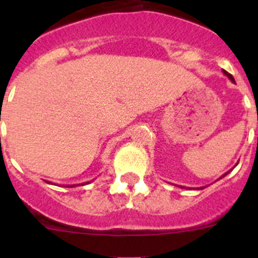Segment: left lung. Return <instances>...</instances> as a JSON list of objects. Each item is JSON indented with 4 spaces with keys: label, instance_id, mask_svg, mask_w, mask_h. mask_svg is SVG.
I'll return each instance as SVG.
<instances>
[{
    "label": "left lung",
    "instance_id": "8db88e82",
    "mask_svg": "<svg viewBox=\"0 0 258 258\" xmlns=\"http://www.w3.org/2000/svg\"><path fill=\"white\" fill-rule=\"evenodd\" d=\"M222 72H223V75H225V76H227L228 79L231 80V82H233V83H235V79H233V76H232V75H231V74H228V72H227V71H225V70H222ZM236 165H237V163H236ZM228 172H230V171H228ZM228 172H226L225 175H222V176H221L220 178L225 177L226 175H228ZM181 187H182V186H181ZM182 188H183V187H182ZM202 188H204V187H201V189H202Z\"/></svg>",
    "mask_w": 258,
    "mask_h": 258
}]
</instances>
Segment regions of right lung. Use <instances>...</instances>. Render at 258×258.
<instances>
[{"label": "right lung", "mask_w": 258, "mask_h": 258, "mask_svg": "<svg viewBox=\"0 0 258 258\" xmlns=\"http://www.w3.org/2000/svg\"><path fill=\"white\" fill-rule=\"evenodd\" d=\"M47 182V183H51V184H53L52 183V182H49V181H46ZM87 183H90V182H83V183H81L83 186V184H87ZM76 186H80V184H66V186L64 187H76Z\"/></svg>", "instance_id": "right-lung-1"}]
</instances>
